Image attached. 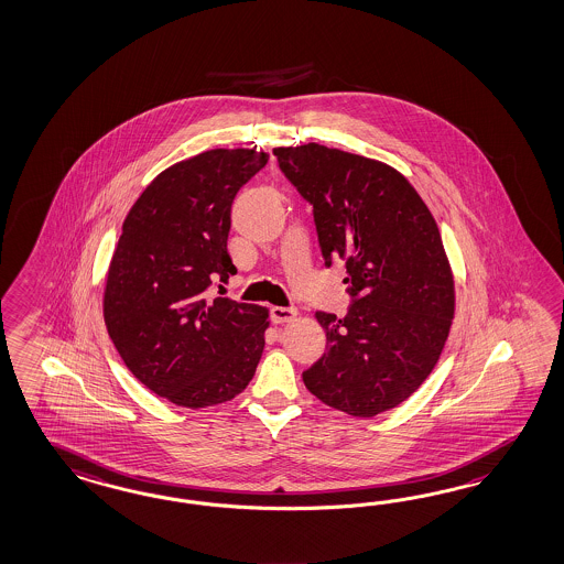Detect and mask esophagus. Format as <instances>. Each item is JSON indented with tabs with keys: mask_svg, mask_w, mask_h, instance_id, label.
I'll return each mask as SVG.
<instances>
[{
	"mask_svg": "<svg viewBox=\"0 0 564 564\" xmlns=\"http://www.w3.org/2000/svg\"><path fill=\"white\" fill-rule=\"evenodd\" d=\"M270 317L274 323L290 322V319L296 317V308H292V306H272Z\"/></svg>",
	"mask_w": 564,
	"mask_h": 564,
	"instance_id": "esophagus-1",
	"label": "esophagus"
}]
</instances>
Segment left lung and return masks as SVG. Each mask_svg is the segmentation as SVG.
Listing matches in <instances>:
<instances>
[{
    "label": "left lung",
    "mask_w": 564,
    "mask_h": 564,
    "mask_svg": "<svg viewBox=\"0 0 564 564\" xmlns=\"http://www.w3.org/2000/svg\"><path fill=\"white\" fill-rule=\"evenodd\" d=\"M284 177L313 206L325 265L346 263L348 313H317L327 336L306 389L370 419L410 398L435 369L455 296L433 214L383 162L319 144L275 148Z\"/></svg>",
    "instance_id": "1"
}]
</instances>
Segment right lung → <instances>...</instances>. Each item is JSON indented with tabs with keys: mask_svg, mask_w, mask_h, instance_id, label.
<instances>
[{
	"mask_svg": "<svg viewBox=\"0 0 564 564\" xmlns=\"http://www.w3.org/2000/svg\"><path fill=\"white\" fill-rule=\"evenodd\" d=\"M268 159L218 148L177 162L123 223L105 289L107 332L133 377L169 402H228L256 375L268 308L212 296V284L237 274L226 251L230 208Z\"/></svg>",
	"mask_w": 564,
	"mask_h": 564,
	"instance_id": "add662e5",
	"label": "right lung"
}]
</instances>
